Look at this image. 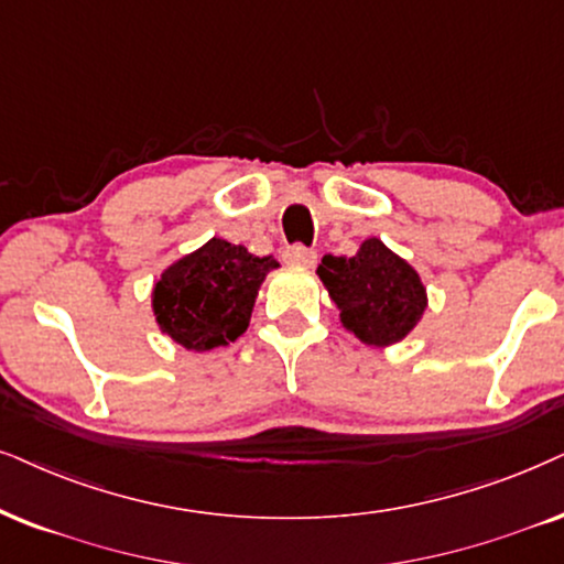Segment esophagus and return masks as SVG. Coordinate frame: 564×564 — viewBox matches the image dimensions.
I'll use <instances>...</instances> for the list:
<instances>
[{
	"instance_id": "esophagus-1",
	"label": "esophagus",
	"mask_w": 564,
	"mask_h": 564,
	"mask_svg": "<svg viewBox=\"0 0 564 564\" xmlns=\"http://www.w3.org/2000/svg\"><path fill=\"white\" fill-rule=\"evenodd\" d=\"M283 260L291 262V265L312 268L317 262V252L304 245H291V247H286V252H283Z\"/></svg>"
}]
</instances>
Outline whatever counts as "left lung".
Masks as SVG:
<instances>
[{"mask_svg": "<svg viewBox=\"0 0 564 564\" xmlns=\"http://www.w3.org/2000/svg\"><path fill=\"white\" fill-rule=\"evenodd\" d=\"M340 310V323L369 346L405 338L424 315L422 278L380 239H367L354 258L325 254L317 268Z\"/></svg>", "mask_w": 564, "mask_h": 564, "instance_id": "8db88e82", "label": "left lung"}]
</instances>
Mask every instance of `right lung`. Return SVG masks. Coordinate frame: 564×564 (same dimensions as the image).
<instances>
[{
    "mask_svg": "<svg viewBox=\"0 0 564 564\" xmlns=\"http://www.w3.org/2000/svg\"><path fill=\"white\" fill-rule=\"evenodd\" d=\"M270 258H254L247 247L210 239L197 252L163 270L153 289V312L161 330L192 351H210L237 340L247 330L254 296Z\"/></svg>",
    "mask_w": 564,
    "mask_h": 564,
    "instance_id": "1",
    "label": "right lung"
}]
</instances>
